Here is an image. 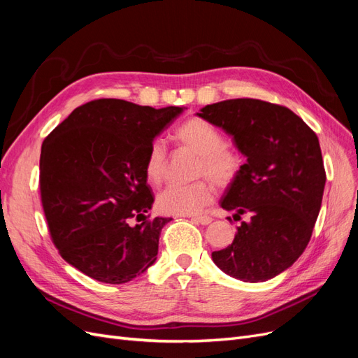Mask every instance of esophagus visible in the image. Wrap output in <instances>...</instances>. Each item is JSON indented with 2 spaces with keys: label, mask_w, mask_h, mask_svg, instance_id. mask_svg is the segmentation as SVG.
Returning a JSON list of instances; mask_svg holds the SVG:
<instances>
[{
  "label": "esophagus",
  "mask_w": 358,
  "mask_h": 358,
  "mask_svg": "<svg viewBox=\"0 0 358 358\" xmlns=\"http://www.w3.org/2000/svg\"><path fill=\"white\" fill-rule=\"evenodd\" d=\"M192 221H196V222H199L201 225H208V224L212 222V218H210V216H208V215H200V216H194Z\"/></svg>",
  "instance_id": "1"
}]
</instances>
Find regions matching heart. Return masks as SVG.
<instances>
[{
    "label": "heart",
    "instance_id": "1",
    "mask_svg": "<svg viewBox=\"0 0 358 358\" xmlns=\"http://www.w3.org/2000/svg\"><path fill=\"white\" fill-rule=\"evenodd\" d=\"M175 138L200 157L197 175L209 176L220 187H227L239 176L243 159L237 150L225 146L224 136L218 128L203 121L200 117H191L178 127ZM167 170V152L161 140L150 145L145 173L150 183L158 185L164 179ZM215 197V187L208 179L182 185L171 183L158 194V209L170 215H192L200 212Z\"/></svg>",
    "mask_w": 358,
    "mask_h": 358
}]
</instances>
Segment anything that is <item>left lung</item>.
Here are the masks:
<instances>
[{"instance_id":"1","label":"left lung","mask_w":358,"mask_h":358,"mask_svg":"<svg viewBox=\"0 0 358 358\" xmlns=\"http://www.w3.org/2000/svg\"><path fill=\"white\" fill-rule=\"evenodd\" d=\"M197 116L231 136L246 157L220 204L249 220L231 245L212 252L213 263L243 282H264L309 243L326 185L318 137L287 107L255 99L208 104Z\"/></svg>"}]
</instances>
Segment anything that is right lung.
Segmentation results:
<instances>
[{"instance_id":"1","label":"right lung","mask_w":358,"mask_h":358,"mask_svg":"<svg viewBox=\"0 0 358 358\" xmlns=\"http://www.w3.org/2000/svg\"><path fill=\"white\" fill-rule=\"evenodd\" d=\"M183 110L94 100L43 142L40 194L52 241L86 276L125 284L155 263L161 230L171 218L148 220L154 194L145 162L154 138ZM131 217L144 222L131 226Z\"/></svg>"}]
</instances>
